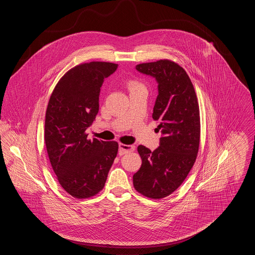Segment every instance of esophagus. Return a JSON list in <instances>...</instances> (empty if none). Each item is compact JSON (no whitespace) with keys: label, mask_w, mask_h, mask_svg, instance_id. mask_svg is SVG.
I'll return each mask as SVG.
<instances>
[{"label":"esophagus","mask_w":255,"mask_h":255,"mask_svg":"<svg viewBox=\"0 0 255 255\" xmlns=\"http://www.w3.org/2000/svg\"><path fill=\"white\" fill-rule=\"evenodd\" d=\"M134 145H127V144H123V143H120V151H119V154L122 156V155H125L127 153H130V152H133L134 150Z\"/></svg>","instance_id":"1"}]
</instances>
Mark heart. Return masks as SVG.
Listing matches in <instances>:
<instances>
[{"label":"heart","instance_id":"b5f03b06","mask_svg":"<svg viewBox=\"0 0 255 255\" xmlns=\"http://www.w3.org/2000/svg\"><path fill=\"white\" fill-rule=\"evenodd\" d=\"M141 84H139L138 82H136V81H130L129 83H128V86H129V89H133V88H135V87H138V86H140Z\"/></svg>","mask_w":255,"mask_h":255}]
</instances>
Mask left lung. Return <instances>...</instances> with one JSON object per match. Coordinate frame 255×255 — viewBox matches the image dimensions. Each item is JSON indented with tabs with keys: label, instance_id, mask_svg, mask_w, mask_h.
Returning a JSON list of instances; mask_svg holds the SVG:
<instances>
[{
	"label": "left lung",
	"instance_id": "8db88e82",
	"mask_svg": "<svg viewBox=\"0 0 255 255\" xmlns=\"http://www.w3.org/2000/svg\"><path fill=\"white\" fill-rule=\"evenodd\" d=\"M135 69L158 82L152 117L159 122L162 135L153 152L145 146L137 147L142 163L133 174V187L158 200L172 194L194 165L201 135L199 103L188 74L179 64L161 59L138 64Z\"/></svg>",
	"mask_w": 255,
	"mask_h": 255
}]
</instances>
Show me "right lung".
Instances as JSON below:
<instances>
[{"label": "right lung", "instance_id": "right-lung-1", "mask_svg": "<svg viewBox=\"0 0 255 255\" xmlns=\"http://www.w3.org/2000/svg\"><path fill=\"white\" fill-rule=\"evenodd\" d=\"M118 64L89 62L68 71L55 86L45 121V143L61 186L76 199L99 193L118 155L117 141L88 139L87 128L99 110L104 78Z\"/></svg>", "mask_w": 255, "mask_h": 255}]
</instances>
